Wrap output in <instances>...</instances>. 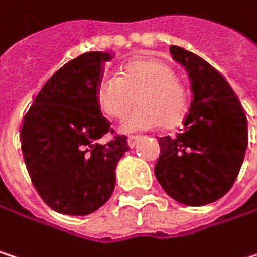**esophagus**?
<instances>
[{
	"mask_svg": "<svg viewBox=\"0 0 257 257\" xmlns=\"http://www.w3.org/2000/svg\"><path fill=\"white\" fill-rule=\"evenodd\" d=\"M140 140H142V136H130L127 137V145H130L131 148H134Z\"/></svg>",
	"mask_w": 257,
	"mask_h": 257,
	"instance_id": "1",
	"label": "esophagus"
}]
</instances>
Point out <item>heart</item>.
Here are the masks:
<instances>
[{
  "instance_id": "b5f03b06",
  "label": "heart",
  "mask_w": 257,
  "mask_h": 257,
  "mask_svg": "<svg viewBox=\"0 0 257 257\" xmlns=\"http://www.w3.org/2000/svg\"><path fill=\"white\" fill-rule=\"evenodd\" d=\"M136 97L139 105L120 121L121 133H143L175 123L187 109L189 93L172 65L160 56L136 58L123 64L117 76L103 74L97 83V103L111 118L121 117Z\"/></svg>"
}]
</instances>
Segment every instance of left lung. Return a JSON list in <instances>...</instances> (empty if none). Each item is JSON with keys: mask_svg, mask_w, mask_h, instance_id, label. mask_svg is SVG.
<instances>
[{"mask_svg": "<svg viewBox=\"0 0 257 257\" xmlns=\"http://www.w3.org/2000/svg\"><path fill=\"white\" fill-rule=\"evenodd\" d=\"M184 65L193 100L184 131L158 137L154 174L169 196L186 206H204L224 196L241 171L248 145L244 108L222 74L198 54L171 45Z\"/></svg>", "mask_w": 257, "mask_h": 257, "instance_id": "left-lung-1", "label": "left lung"}]
</instances>
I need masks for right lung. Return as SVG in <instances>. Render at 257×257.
I'll return each mask as SVG.
<instances>
[{"label": "right lung", "mask_w": 257, "mask_h": 257, "mask_svg": "<svg viewBox=\"0 0 257 257\" xmlns=\"http://www.w3.org/2000/svg\"><path fill=\"white\" fill-rule=\"evenodd\" d=\"M109 53L85 51L54 71L33 96L20 142L30 180L44 203L62 215L96 212L115 187V166L130 151L100 112L97 83ZM111 132L113 139L99 144Z\"/></svg>", "instance_id": "1"}]
</instances>
